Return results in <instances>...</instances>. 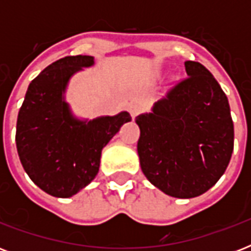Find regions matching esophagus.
Returning a JSON list of instances; mask_svg holds the SVG:
<instances>
[{
  "label": "esophagus",
  "instance_id": "34e87169",
  "mask_svg": "<svg viewBox=\"0 0 251 251\" xmlns=\"http://www.w3.org/2000/svg\"><path fill=\"white\" fill-rule=\"evenodd\" d=\"M142 110H143V105H142L141 102H133V104H130L129 105V112L133 118L137 117Z\"/></svg>",
  "mask_w": 251,
  "mask_h": 251
}]
</instances>
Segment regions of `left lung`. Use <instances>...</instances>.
<instances>
[{
	"mask_svg": "<svg viewBox=\"0 0 251 251\" xmlns=\"http://www.w3.org/2000/svg\"><path fill=\"white\" fill-rule=\"evenodd\" d=\"M187 78L139 114L138 155L153 186L175 198L206 193L224 175L233 152L228 98L202 64L185 62Z\"/></svg>",
	"mask_w": 251,
	"mask_h": 251,
	"instance_id": "1",
	"label": "left lung"
}]
</instances>
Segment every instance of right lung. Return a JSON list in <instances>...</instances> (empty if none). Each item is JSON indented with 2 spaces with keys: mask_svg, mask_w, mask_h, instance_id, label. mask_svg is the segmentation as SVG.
Returning a JSON list of instances; mask_svg holds the SVG:
<instances>
[{
  "mask_svg": "<svg viewBox=\"0 0 251 251\" xmlns=\"http://www.w3.org/2000/svg\"><path fill=\"white\" fill-rule=\"evenodd\" d=\"M94 57L68 56L45 68L29 83L17 121V150L25 173L49 195L69 198L96 177L101 150L131 121L127 112L87 121L65 101L69 80Z\"/></svg>",
  "mask_w": 251,
  "mask_h": 251,
  "instance_id": "add662e5",
  "label": "right lung"
}]
</instances>
